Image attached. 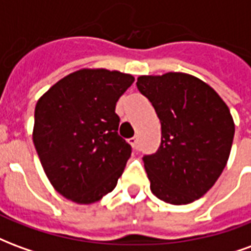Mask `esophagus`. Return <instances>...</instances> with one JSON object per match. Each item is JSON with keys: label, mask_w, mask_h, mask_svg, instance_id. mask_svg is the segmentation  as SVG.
Listing matches in <instances>:
<instances>
[{"label": "esophagus", "mask_w": 251, "mask_h": 251, "mask_svg": "<svg viewBox=\"0 0 251 251\" xmlns=\"http://www.w3.org/2000/svg\"><path fill=\"white\" fill-rule=\"evenodd\" d=\"M129 142H130V145L133 149H137V147H138V137H131L130 140H129Z\"/></svg>", "instance_id": "obj_1"}]
</instances>
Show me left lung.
I'll list each match as a JSON object with an SVG mask.
<instances>
[{
    "mask_svg": "<svg viewBox=\"0 0 251 251\" xmlns=\"http://www.w3.org/2000/svg\"><path fill=\"white\" fill-rule=\"evenodd\" d=\"M137 88L161 124V145L144 156L151 191L165 203H192L226 167L235 131L230 110L214 88L184 72L142 75Z\"/></svg>",
    "mask_w": 251,
    "mask_h": 251,
    "instance_id": "8db88e82",
    "label": "left lung"
}]
</instances>
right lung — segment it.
Returning a JSON list of instances; mask_svg holds the SVG:
<instances>
[{"label":"right lung","mask_w":251,"mask_h":251,"mask_svg":"<svg viewBox=\"0 0 251 251\" xmlns=\"http://www.w3.org/2000/svg\"><path fill=\"white\" fill-rule=\"evenodd\" d=\"M134 77L83 68L55 83L35 109L33 144L53 188L79 204L111 192L131 147L118 134L115 104Z\"/></svg>","instance_id":"right-lung-1"}]
</instances>
